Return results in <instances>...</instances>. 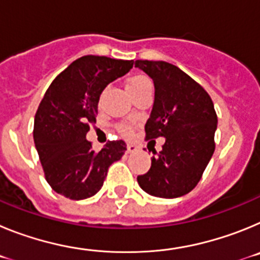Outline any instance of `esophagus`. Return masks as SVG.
Segmentation results:
<instances>
[{"mask_svg": "<svg viewBox=\"0 0 260 260\" xmlns=\"http://www.w3.org/2000/svg\"><path fill=\"white\" fill-rule=\"evenodd\" d=\"M126 148H127V151H126L127 153H134L139 150V147L135 146V144H127V146H126Z\"/></svg>", "mask_w": 260, "mask_h": 260, "instance_id": "1", "label": "esophagus"}]
</instances>
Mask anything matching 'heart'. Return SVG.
I'll return each instance as SVG.
<instances>
[{"label":"heart","mask_w":260,"mask_h":260,"mask_svg":"<svg viewBox=\"0 0 260 260\" xmlns=\"http://www.w3.org/2000/svg\"><path fill=\"white\" fill-rule=\"evenodd\" d=\"M150 83V80L147 79L146 77H142V75H135V77L130 78L127 80V84H126V88L127 89H134L138 88V87H142L144 84ZM119 133L123 135H130L132 134V126L128 125H121L118 127Z\"/></svg>","instance_id":"1"}]
</instances>
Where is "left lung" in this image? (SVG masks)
<instances>
[{
    "instance_id": "1",
    "label": "left lung",
    "mask_w": 260,
    "mask_h": 260,
    "mask_svg": "<svg viewBox=\"0 0 260 260\" xmlns=\"http://www.w3.org/2000/svg\"><path fill=\"white\" fill-rule=\"evenodd\" d=\"M135 68L155 86L146 139L165 138L162 150L155 152L150 171L138 176V183L157 198H178L198 185L215 151L213 103L201 84L169 62L137 59Z\"/></svg>"
}]
</instances>
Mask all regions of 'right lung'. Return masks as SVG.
<instances>
[{"instance_id":"add662e5","label":"right lung","mask_w":260,"mask_h":260,"mask_svg":"<svg viewBox=\"0 0 260 260\" xmlns=\"http://www.w3.org/2000/svg\"><path fill=\"white\" fill-rule=\"evenodd\" d=\"M133 65V59L80 57L47 89L36 112L34 141L45 180L58 194L73 201L95 195L102 189L108 168L125 153L123 141H109L95 152L86 135L89 123L96 122L104 88Z\"/></svg>"}]
</instances>
